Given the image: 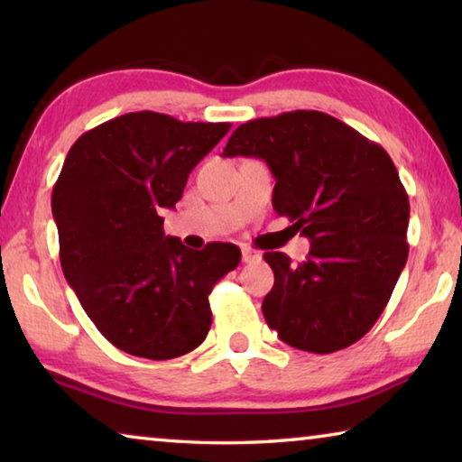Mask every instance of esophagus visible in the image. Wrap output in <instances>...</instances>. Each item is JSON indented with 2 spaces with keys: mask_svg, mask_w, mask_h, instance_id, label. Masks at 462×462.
<instances>
[{
  "mask_svg": "<svg viewBox=\"0 0 462 462\" xmlns=\"http://www.w3.org/2000/svg\"><path fill=\"white\" fill-rule=\"evenodd\" d=\"M242 261H245V263L261 261V253H256V250L250 248V246H245V248H242Z\"/></svg>",
  "mask_w": 462,
  "mask_h": 462,
  "instance_id": "obj_1",
  "label": "esophagus"
}]
</instances>
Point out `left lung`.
Wrapping results in <instances>:
<instances>
[{
  "label": "left lung",
  "mask_w": 462,
  "mask_h": 462,
  "mask_svg": "<svg viewBox=\"0 0 462 462\" xmlns=\"http://www.w3.org/2000/svg\"><path fill=\"white\" fill-rule=\"evenodd\" d=\"M256 156L277 179L273 208L311 242L291 264L264 253L275 285L263 301L289 346L328 355L371 330L408 261L410 199L385 148L314 109L232 132L222 156Z\"/></svg>",
  "instance_id": "8db88e82"
}]
</instances>
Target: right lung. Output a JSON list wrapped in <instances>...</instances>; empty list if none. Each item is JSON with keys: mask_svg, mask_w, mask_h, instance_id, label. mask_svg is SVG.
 <instances>
[{"mask_svg": "<svg viewBox=\"0 0 462 462\" xmlns=\"http://www.w3.org/2000/svg\"><path fill=\"white\" fill-rule=\"evenodd\" d=\"M228 130L144 109L85 132L67 154L52 187L60 267L85 314L124 353L167 361L206 340L208 295L238 267L240 248H187L165 236L159 214L175 208Z\"/></svg>", "mask_w": 462, "mask_h": 462, "instance_id": "1", "label": "right lung"}]
</instances>
